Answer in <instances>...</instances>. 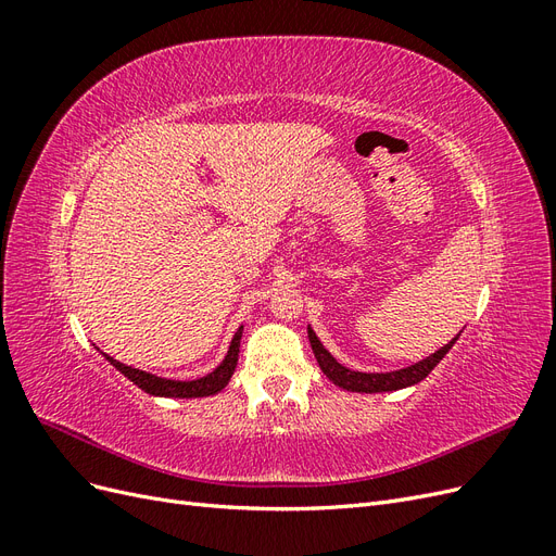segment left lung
I'll return each instance as SVG.
<instances>
[{"instance_id":"obj_1","label":"left lung","mask_w":556,"mask_h":556,"mask_svg":"<svg viewBox=\"0 0 556 556\" xmlns=\"http://www.w3.org/2000/svg\"><path fill=\"white\" fill-rule=\"evenodd\" d=\"M457 339H459V333L454 336V339L447 345H443L441 350H435L433 355H429L427 359L417 362V364H410L406 368H399V371H390V374H362V371H352V368L336 362L331 352L323 343H319L315 331L308 327V341H311V348L315 352V359H317L319 368H323V374L333 384H339L341 390L359 392V394L396 392V390H403V387L417 384L419 380H425L433 371L435 364H439L447 355L450 348L457 343Z\"/></svg>"}]
</instances>
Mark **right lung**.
<instances>
[{"instance_id":"right-lung-1","label":"right lung","mask_w":556,"mask_h":556,"mask_svg":"<svg viewBox=\"0 0 556 556\" xmlns=\"http://www.w3.org/2000/svg\"><path fill=\"white\" fill-rule=\"evenodd\" d=\"M241 336H243V327L237 329L231 339V345L227 350L225 359L220 362V366L213 368V371L204 378L197 380H172V378H160L155 374L141 371V368L127 366L123 362H117L109 355H102L109 359V364H113L117 371H121L127 380H131L134 384L143 390L150 396H166V399H199V396H213L220 390H225L229 378L237 371V362H239V348H241ZM99 350V348H97Z\"/></svg>"}]
</instances>
